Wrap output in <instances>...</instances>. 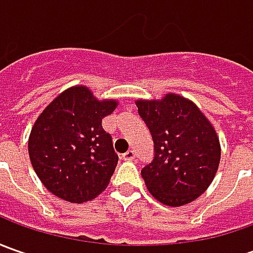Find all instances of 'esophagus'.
Returning <instances> with one entry per match:
<instances>
[{
	"label": "esophagus",
	"mask_w": 253,
	"mask_h": 253,
	"mask_svg": "<svg viewBox=\"0 0 253 253\" xmlns=\"http://www.w3.org/2000/svg\"><path fill=\"white\" fill-rule=\"evenodd\" d=\"M122 159H124V161H133V159H135V152L133 151L125 152V153L122 155Z\"/></svg>",
	"instance_id": "esophagus-1"
}]
</instances>
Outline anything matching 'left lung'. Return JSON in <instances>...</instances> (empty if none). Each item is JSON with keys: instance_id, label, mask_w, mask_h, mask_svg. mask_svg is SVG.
Segmentation results:
<instances>
[{"instance_id": "1", "label": "left lung", "mask_w": 253, "mask_h": 253, "mask_svg": "<svg viewBox=\"0 0 253 253\" xmlns=\"http://www.w3.org/2000/svg\"><path fill=\"white\" fill-rule=\"evenodd\" d=\"M135 104L155 143V158L141 171L149 193L169 207L194 201L218 170L221 145L212 124L194 102L174 92Z\"/></svg>"}]
</instances>
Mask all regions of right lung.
I'll return each instance as SVG.
<instances>
[{
    "instance_id": "1",
    "label": "right lung",
    "mask_w": 253,
    "mask_h": 253,
    "mask_svg": "<svg viewBox=\"0 0 253 253\" xmlns=\"http://www.w3.org/2000/svg\"><path fill=\"white\" fill-rule=\"evenodd\" d=\"M118 107L85 85L60 92L36 118L28 139L35 173L59 199L85 203L107 189L118 155L101 121Z\"/></svg>"
}]
</instances>
